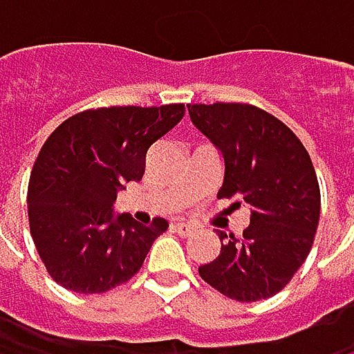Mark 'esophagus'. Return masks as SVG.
<instances>
[{
	"label": "esophagus",
	"instance_id": "1",
	"mask_svg": "<svg viewBox=\"0 0 354 354\" xmlns=\"http://www.w3.org/2000/svg\"><path fill=\"white\" fill-rule=\"evenodd\" d=\"M172 230H174L176 234H180L182 238H190V236L194 234V230H192L190 225H186V223H174Z\"/></svg>",
	"mask_w": 354,
	"mask_h": 354
}]
</instances>
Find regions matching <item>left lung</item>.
<instances>
[{
    "mask_svg": "<svg viewBox=\"0 0 354 354\" xmlns=\"http://www.w3.org/2000/svg\"><path fill=\"white\" fill-rule=\"evenodd\" d=\"M188 114L223 156L217 196L250 205L242 238L219 232L221 252L198 274L236 301L272 297L306 262L316 238L319 184L310 153L285 122L252 104H188Z\"/></svg>",
    "mask_w": 354,
    "mask_h": 354,
    "instance_id": "1",
    "label": "left lung"
}]
</instances>
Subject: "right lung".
I'll return each instance as SVG.
<instances>
[{
  "instance_id": "right-lung-1",
  "label": "right lung",
  "mask_w": 354,
  "mask_h": 354,
  "mask_svg": "<svg viewBox=\"0 0 354 354\" xmlns=\"http://www.w3.org/2000/svg\"><path fill=\"white\" fill-rule=\"evenodd\" d=\"M184 104L84 110L44 141L28 184V221L40 260L61 287L92 295L127 283L168 230L114 215L116 192L145 172L147 149L172 131Z\"/></svg>"
}]
</instances>
